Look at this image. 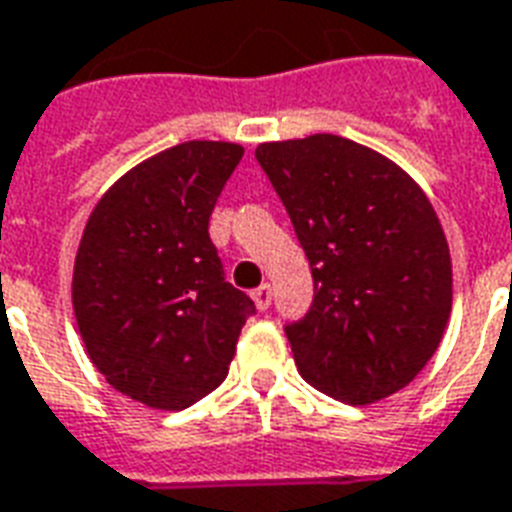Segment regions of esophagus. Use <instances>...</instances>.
Returning a JSON list of instances; mask_svg holds the SVG:
<instances>
[{
  "mask_svg": "<svg viewBox=\"0 0 512 512\" xmlns=\"http://www.w3.org/2000/svg\"><path fill=\"white\" fill-rule=\"evenodd\" d=\"M271 285H260L252 290V298H255V306L260 309V312H266L268 306H271Z\"/></svg>",
  "mask_w": 512,
  "mask_h": 512,
  "instance_id": "34e87169",
  "label": "esophagus"
}]
</instances>
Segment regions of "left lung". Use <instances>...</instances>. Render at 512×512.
I'll return each mask as SVG.
<instances>
[{"instance_id": "1", "label": "left lung", "mask_w": 512, "mask_h": 512, "mask_svg": "<svg viewBox=\"0 0 512 512\" xmlns=\"http://www.w3.org/2000/svg\"><path fill=\"white\" fill-rule=\"evenodd\" d=\"M312 268L309 312L285 325L298 372L325 396L372 404L429 363L453 304L442 225L388 157L339 135L255 151Z\"/></svg>"}]
</instances>
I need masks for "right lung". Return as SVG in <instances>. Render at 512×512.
<instances>
[{
  "instance_id": "add662e5",
  "label": "right lung",
  "mask_w": 512,
  "mask_h": 512,
  "mask_svg": "<svg viewBox=\"0 0 512 512\" xmlns=\"http://www.w3.org/2000/svg\"><path fill=\"white\" fill-rule=\"evenodd\" d=\"M238 143L189 140L140 162L86 222L73 309L97 372L130 399L187 410L222 385L252 298L225 282L208 219Z\"/></svg>"
}]
</instances>
